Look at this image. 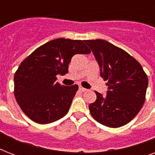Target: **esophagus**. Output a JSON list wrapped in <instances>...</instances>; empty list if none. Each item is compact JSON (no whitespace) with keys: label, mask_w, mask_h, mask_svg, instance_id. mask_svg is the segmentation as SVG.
Instances as JSON below:
<instances>
[{"label":"esophagus","mask_w":155,"mask_h":155,"mask_svg":"<svg viewBox=\"0 0 155 155\" xmlns=\"http://www.w3.org/2000/svg\"><path fill=\"white\" fill-rule=\"evenodd\" d=\"M79 89L80 90V91H82V92H86L87 89H86V88H84V87H83L82 86H79Z\"/></svg>","instance_id":"1"}]
</instances>
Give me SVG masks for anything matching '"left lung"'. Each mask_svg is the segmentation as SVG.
<instances>
[{
    "mask_svg": "<svg viewBox=\"0 0 155 155\" xmlns=\"http://www.w3.org/2000/svg\"><path fill=\"white\" fill-rule=\"evenodd\" d=\"M107 80V95L99 92L89 104L91 115L97 122L110 128L126 125L139 113L146 100L148 78L143 68L124 50L105 40H84Z\"/></svg>",
    "mask_w": 155,
    "mask_h": 155,
    "instance_id": "left-lung-1",
    "label": "left lung"
}]
</instances>
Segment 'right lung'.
I'll list each match as a JSON object with an SVG mask.
<instances>
[{
    "label": "right lung",
    "instance_id": "1",
    "mask_svg": "<svg viewBox=\"0 0 155 155\" xmlns=\"http://www.w3.org/2000/svg\"><path fill=\"white\" fill-rule=\"evenodd\" d=\"M90 53L82 40L57 38L25 58L14 75V96L23 113L38 124L63 117L79 87L61 85L55 82L56 75L68 72L73 55Z\"/></svg>",
    "mask_w": 155,
    "mask_h": 155
}]
</instances>
